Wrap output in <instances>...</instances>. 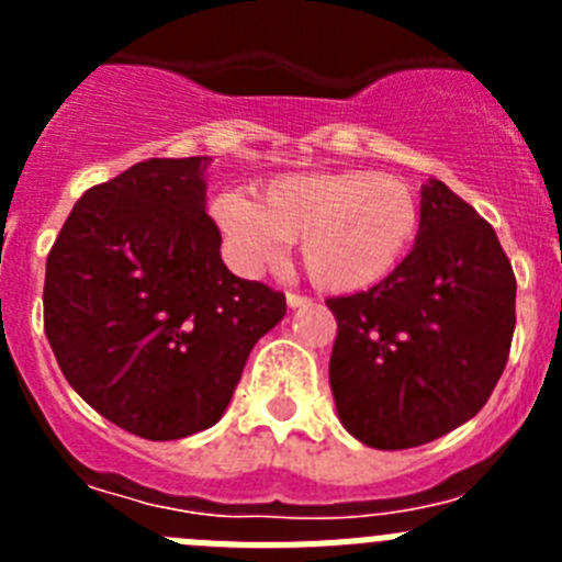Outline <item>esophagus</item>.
<instances>
[{
    "label": "esophagus",
    "instance_id": "esophagus-1",
    "mask_svg": "<svg viewBox=\"0 0 562 562\" xmlns=\"http://www.w3.org/2000/svg\"><path fill=\"white\" fill-rule=\"evenodd\" d=\"M306 304H312L306 295H297V292H286V306H290V310H297V306H306Z\"/></svg>",
    "mask_w": 562,
    "mask_h": 562
}]
</instances>
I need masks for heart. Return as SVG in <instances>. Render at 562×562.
<instances>
[{
    "label": "heart",
    "mask_w": 562,
    "mask_h": 562,
    "mask_svg": "<svg viewBox=\"0 0 562 562\" xmlns=\"http://www.w3.org/2000/svg\"><path fill=\"white\" fill-rule=\"evenodd\" d=\"M211 216L238 272L276 265L297 238L312 281L337 295L394 276L419 236L416 193L374 171L281 173L261 202L227 191L213 200Z\"/></svg>",
    "instance_id": "b5f03b06"
}]
</instances>
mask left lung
Returning <instances> with one entry per match:
<instances>
[{
    "instance_id": "1",
    "label": "left lung",
    "mask_w": 562,
    "mask_h": 562,
    "mask_svg": "<svg viewBox=\"0 0 562 562\" xmlns=\"http://www.w3.org/2000/svg\"><path fill=\"white\" fill-rule=\"evenodd\" d=\"M515 276L490 222L441 180L422 186L419 236L400 270L329 297V385L342 428L376 450L419 448L473 419L515 331Z\"/></svg>"
}]
</instances>
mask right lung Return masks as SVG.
<instances>
[{
    "instance_id": "1",
    "label": "right lung",
    "mask_w": 562,
    "mask_h": 562,
    "mask_svg": "<svg viewBox=\"0 0 562 562\" xmlns=\"http://www.w3.org/2000/svg\"><path fill=\"white\" fill-rule=\"evenodd\" d=\"M213 157H151L89 188L47 256L44 331L87 405L151 441L211 428L281 292L233 276L207 216Z\"/></svg>"
}]
</instances>
